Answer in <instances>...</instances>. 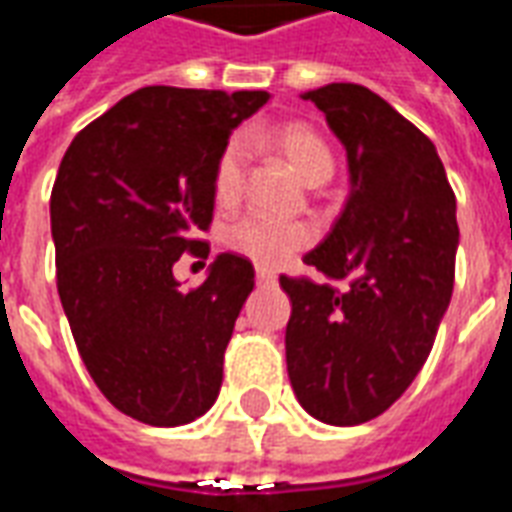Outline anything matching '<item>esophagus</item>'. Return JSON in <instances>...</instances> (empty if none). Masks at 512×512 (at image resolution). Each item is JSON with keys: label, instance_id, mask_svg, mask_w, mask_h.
Returning a JSON list of instances; mask_svg holds the SVG:
<instances>
[{"label": "esophagus", "instance_id": "obj_1", "mask_svg": "<svg viewBox=\"0 0 512 512\" xmlns=\"http://www.w3.org/2000/svg\"><path fill=\"white\" fill-rule=\"evenodd\" d=\"M257 282H260V285H274V282H277V274H274L271 268L257 266Z\"/></svg>", "mask_w": 512, "mask_h": 512}]
</instances>
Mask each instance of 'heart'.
I'll use <instances>...</instances> for the list:
<instances>
[{"label":"heart","mask_w":512,"mask_h":512,"mask_svg":"<svg viewBox=\"0 0 512 512\" xmlns=\"http://www.w3.org/2000/svg\"><path fill=\"white\" fill-rule=\"evenodd\" d=\"M252 142H274L310 186L326 183L334 172V156L329 145L312 128L290 123L277 131L249 128L244 134L230 136L213 164V197L219 205H233L244 194L246 164ZM315 241V227L304 219H277L271 213H246L224 233V244L238 255L255 260L260 266H279L288 257Z\"/></svg>","instance_id":"1"}]
</instances>
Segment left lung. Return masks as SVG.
<instances>
[{
    "label": "left lung",
    "instance_id": "left-lung-1",
    "mask_svg": "<svg viewBox=\"0 0 512 512\" xmlns=\"http://www.w3.org/2000/svg\"><path fill=\"white\" fill-rule=\"evenodd\" d=\"M348 153L351 197L304 263L329 282L279 277L285 356L304 411L326 425L376 419L425 365L455 282V194L436 147L362 84L304 93Z\"/></svg>",
    "mask_w": 512,
    "mask_h": 512
}]
</instances>
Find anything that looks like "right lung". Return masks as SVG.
<instances>
[{"mask_svg": "<svg viewBox=\"0 0 512 512\" xmlns=\"http://www.w3.org/2000/svg\"><path fill=\"white\" fill-rule=\"evenodd\" d=\"M263 90L142 87L73 136L51 189L57 290L87 373L128 417L175 428L222 386L224 348L255 268L222 252L180 288V257H208L213 164Z\"/></svg>", "mask_w": 512, "mask_h": 512, "instance_id": "obj_1", "label": "right lung"}]
</instances>
